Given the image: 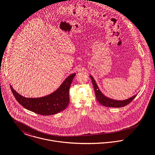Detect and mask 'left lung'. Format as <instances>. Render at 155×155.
I'll return each mask as SVG.
<instances>
[{"label": "left lung", "instance_id": "obj_1", "mask_svg": "<svg viewBox=\"0 0 155 155\" xmlns=\"http://www.w3.org/2000/svg\"><path fill=\"white\" fill-rule=\"evenodd\" d=\"M90 78L91 79L92 82V85L94 88L95 91V96L97 98V101L103 106H106V107H124L127 105H128L129 103H130L135 98V97L137 96V95H134L132 97L125 100H123V101H119V100H114L113 99L109 98L106 96H104L101 92L100 91V90L98 88L95 80L94 79V78L90 76Z\"/></svg>", "mask_w": 155, "mask_h": 155}]
</instances>
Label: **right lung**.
<instances>
[{
	"label": "right lung",
	"instance_id": "add662e5",
	"mask_svg": "<svg viewBox=\"0 0 155 155\" xmlns=\"http://www.w3.org/2000/svg\"><path fill=\"white\" fill-rule=\"evenodd\" d=\"M76 74L68 76L60 88L54 92L41 98H25L10 85L17 101L25 109L39 114L48 116L66 109L69 104V89Z\"/></svg>",
	"mask_w": 155,
	"mask_h": 155
}]
</instances>
